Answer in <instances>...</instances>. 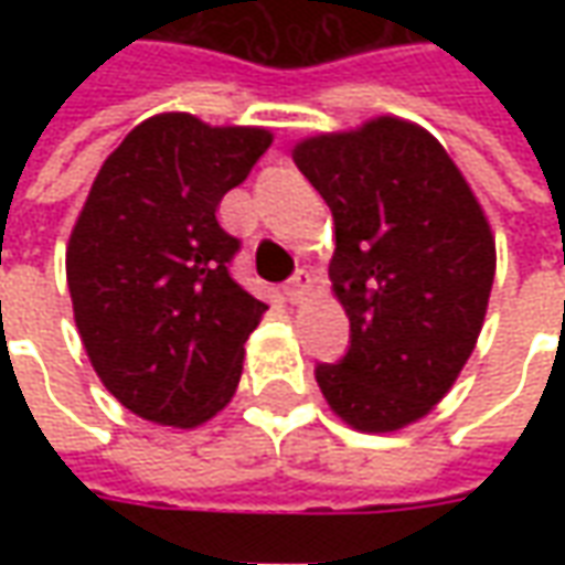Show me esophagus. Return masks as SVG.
Listing matches in <instances>:
<instances>
[{
  "label": "esophagus",
  "mask_w": 565,
  "mask_h": 565,
  "mask_svg": "<svg viewBox=\"0 0 565 565\" xmlns=\"http://www.w3.org/2000/svg\"><path fill=\"white\" fill-rule=\"evenodd\" d=\"M311 287H315V275H311L308 269H299L294 278H290V281L284 284V294H287V299H290V302H299V299H302V296H306Z\"/></svg>",
  "instance_id": "34e87169"
}]
</instances>
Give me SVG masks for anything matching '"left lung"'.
Segmentation results:
<instances>
[{"label": "left lung", "instance_id": "1", "mask_svg": "<svg viewBox=\"0 0 565 565\" xmlns=\"http://www.w3.org/2000/svg\"><path fill=\"white\" fill-rule=\"evenodd\" d=\"M294 162L330 205V281L351 348L318 384L344 424L393 433L426 417L472 356L497 242L448 150L403 117L320 132Z\"/></svg>", "mask_w": 565, "mask_h": 565}]
</instances>
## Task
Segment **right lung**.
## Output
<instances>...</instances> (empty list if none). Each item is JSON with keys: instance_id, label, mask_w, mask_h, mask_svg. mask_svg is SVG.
I'll use <instances>...</instances> for the list:
<instances>
[{"instance_id": "obj_1", "label": "right lung", "mask_w": 565, "mask_h": 565, "mask_svg": "<svg viewBox=\"0 0 565 565\" xmlns=\"http://www.w3.org/2000/svg\"><path fill=\"white\" fill-rule=\"evenodd\" d=\"M269 145L263 127L148 117L108 153L68 235L84 351L117 403L150 424H205L238 387L266 302L233 281L238 238L217 209Z\"/></svg>"}]
</instances>
